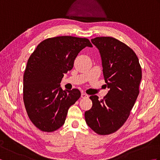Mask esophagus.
I'll list each match as a JSON object with an SVG mask.
<instances>
[{
  "mask_svg": "<svg viewBox=\"0 0 160 160\" xmlns=\"http://www.w3.org/2000/svg\"><path fill=\"white\" fill-rule=\"evenodd\" d=\"M88 97H89V96H88V95L86 94L85 93H82V94H81V98H88Z\"/></svg>",
  "mask_w": 160,
  "mask_h": 160,
  "instance_id": "esophagus-1",
  "label": "esophagus"
}]
</instances>
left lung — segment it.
Instances as JSON below:
<instances>
[{
  "label": "left lung",
  "instance_id": "8db88e82",
  "mask_svg": "<svg viewBox=\"0 0 160 160\" xmlns=\"http://www.w3.org/2000/svg\"><path fill=\"white\" fill-rule=\"evenodd\" d=\"M91 42L99 50L108 91L102 100L91 96L93 105L84 113L87 125L99 135L118 131L127 121L139 94L142 69L130 47L112 37H96Z\"/></svg>",
  "mask_w": 160,
  "mask_h": 160
}]
</instances>
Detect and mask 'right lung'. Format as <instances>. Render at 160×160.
I'll use <instances>...</instances> for the list:
<instances>
[{
  "mask_svg": "<svg viewBox=\"0 0 160 160\" xmlns=\"http://www.w3.org/2000/svg\"><path fill=\"white\" fill-rule=\"evenodd\" d=\"M86 47H93L87 38L58 36L43 40L30 56L23 76V100L29 119L40 130L60 128L69 107L80 98L79 90L63 91L60 82Z\"/></svg>",
  "mask_w": 160,
  "mask_h": 160,
  "instance_id": "obj_1",
  "label": "right lung"
}]
</instances>
